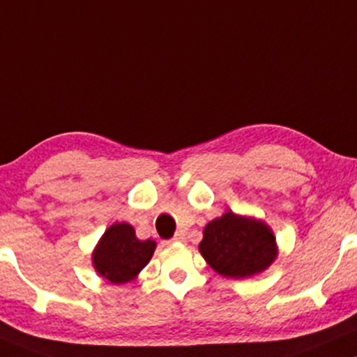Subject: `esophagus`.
Masks as SVG:
<instances>
[{
    "mask_svg": "<svg viewBox=\"0 0 357 357\" xmlns=\"http://www.w3.org/2000/svg\"><path fill=\"white\" fill-rule=\"evenodd\" d=\"M183 240H185V235H183V233H177V235H175L174 238L169 240V241H174V243H177V241H183Z\"/></svg>",
    "mask_w": 357,
    "mask_h": 357,
    "instance_id": "obj_1",
    "label": "esophagus"
}]
</instances>
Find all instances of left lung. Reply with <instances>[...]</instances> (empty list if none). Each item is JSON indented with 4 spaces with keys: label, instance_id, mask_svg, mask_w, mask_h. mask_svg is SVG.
<instances>
[{
    "label": "left lung",
    "instance_id": "obj_1",
    "mask_svg": "<svg viewBox=\"0 0 357 357\" xmlns=\"http://www.w3.org/2000/svg\"><path fill=\"white\" fill-rule=\"evenodd\" d=\"M275 236L266 223L227 212L204 230L200 253L227 278H246L266 270L276 258Z\"/></svg>",
    "mask_w": 357,
    "mask_h": 357
}]
</instances>
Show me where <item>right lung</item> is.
<instances>
[{"instance_id":"1","label":"right lung","mask_w":357,"mask_h":357,"mask_svg":"<svg viewBox=\"0 0 357 357\" xmlns=\"http://www.w3.org/2000/svg\"><path fill=\"white\" fill-rule=\"evenodd\" d=\"M155 241H140L129 223H114L105 230L92 263L100 276L114 284L134 280L137 273L151 261Z\"/></svg>"}]
</instances>
